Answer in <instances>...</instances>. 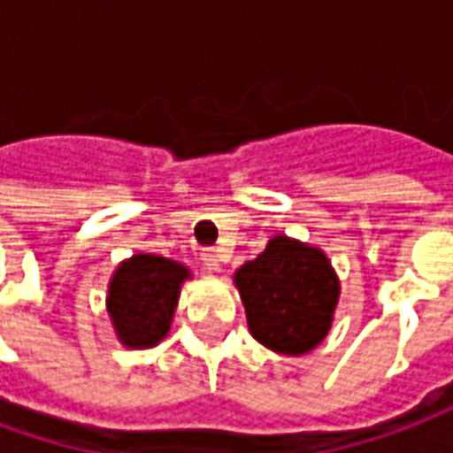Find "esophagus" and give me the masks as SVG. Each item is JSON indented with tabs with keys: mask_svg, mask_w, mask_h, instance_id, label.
<instances>
[{
	"mask_svg": "<svg viewBox=\"0 0 453 453\" xmlns=\"http://www.w3.org/2000/svg\"><path fill=\"white\" fill-rule=\"evenodd\" d=\"M201 259H203V265H206L208 272H220V255H218V250H206V252L201 255Z\"/></svg>",
	"mask_w": 453,
	"mask_h": 453,
	"instance_id": "esophagus-1",
	"label": "esophagus"
}]
</instances>
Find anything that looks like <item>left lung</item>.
<instances>
[{"label": "left lung", "instance_id": "left-lung-1", "mask_svg": "<svg viewBox=\"0 0 453 453\" xmlns=\"http://www.w3.org/2000/svg\"><path fill=\"white\" fill-rule=\"evenodd\" d=\"M235 286L250 333L272 351L308 354L333 327L340 279L320 247L272 237L262 255L237 269Z\"/></svg>", "mask_w": 453, "mask_h": 453}]
</instances>
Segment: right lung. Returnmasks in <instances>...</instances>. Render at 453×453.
<instances>
[{
  "label": "right lung",
  "instance_id": "right-lung-1",
  "mask_svg": "<svg viewBox=\"0 0 453 453\" xmlns=\"http://www.w3.org/2000/svg\"><path fill=\"white\" fill-rule=\"evenodd\" d=\"M187 266L157 255H133L120 262L109 281L106 311L120 344L148 349L165 340L177 311Z\"/></svg>",
  "mask_w": 453,
  "mask_h": 453
}]
</instances>
